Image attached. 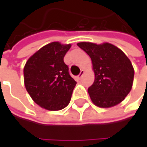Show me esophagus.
<instances>
[{"mask_svg": "<svg viewBox=\"0 0 147 147\" xmlns=\"http://www.w3.org/2000/svg\"><path fill=\"white\" fill-rule=\"evenodd\" d=\"M84 73H85V71H84L83 70H82V71H81V72H80V74H79V76H77L79 80H81V79H82V76L84 75Z\"/></svg>", "mask_w": 147, "mask_h": 147, "instance_id": "esophagus-1", "label": "esophagus"}]
</instances>
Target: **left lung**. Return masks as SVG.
Instances as JSON below:
<instances>
[{
	"mask_svg": "<svg viewBox=\"0 0 147 147\" xmlns=\"http://www.w3.org/2000/svg\"><path fill=\"white\" fill-rule=\"evenodd\" d=\"M91 58L94 82L88 88L92 102L100 108L121 103L130 92L134 71L131 61L117 47L104 42H78Z\"/></svg>",
	"mask_w": 147,
	"mask_h": 147,
	"instance_id": "left-lung-1",
	"label": "left lung"
}]
</instances>
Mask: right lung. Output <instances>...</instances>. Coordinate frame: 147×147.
Listing matches in <instances>:
<instances>
[{
	"instance_id": "obj_1",
	"label": "right lung",
	"mask_w": 147,
	"mask_h": 147,
	"mask_svg": "<svg viewBox=\"0 0 147 147\" xmlns=\"http://www.w3.org/2000/svg\"><path fill=\"white\" fill-rule=\"evenodd\" d=\"M71 44L53 42L43 46L27 60L24 68V86L34 102L48 111L66 107L76 81L70 76L64 57Z\"/></svg>"
}]
</instances>
